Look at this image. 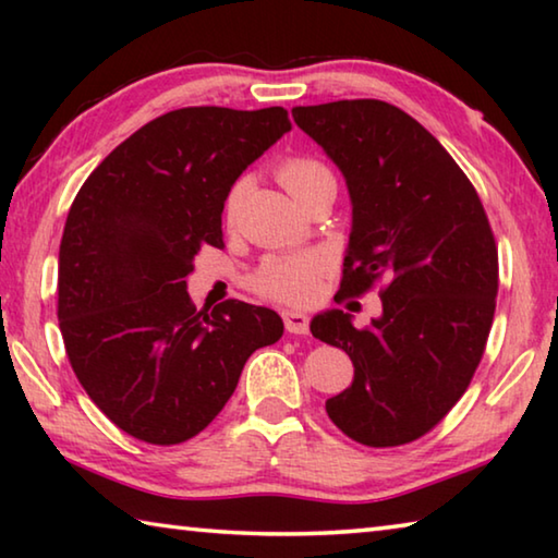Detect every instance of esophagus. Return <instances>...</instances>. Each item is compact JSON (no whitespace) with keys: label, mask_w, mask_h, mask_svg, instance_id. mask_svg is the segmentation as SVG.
I'll use <instances>...</instances> for the list:
<instances>
[{"label":"esophagus","mask_w":558,"mask_h":558,"mask_svg":"<svg viewBox=\"0 0 558 558\" xmlns=\"http://www.w3.org/2000/svg\"><path fill=\"white\" fill-rule=\"evenodd\" d=\"M282 323H286V329L290 335H307L310 332L307 315L295 313V310H288V313H282Z\"/></svg>","instance_id":"1"}]
</instances>
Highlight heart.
Listing matches in <instances>:
<instances>
[{
  "mask_svg": "<svg viewBox=\"0 0 558 558\" xmlns=\"http://www.w3.org/2000/svg\"><path fill=\"white\" fill-rule=\"evenodd\" d=\"M276 174L280 184L288 189L292 199L302 204L307 196L317 194L319 189H337V179L325 162L310 155H295L282 159L278 165ZM241 186L231 189L229 199H226V209L233 214L235 204H239ZM325 270V258L319 253H288V256H270L260 263L256 272L251 276V288L258 292L260 298L276 300V302H305L315 295L319 276Z\"/></svg>",
  "mask_w": 558,
  "mask_h": 558,
  "instance_id": "heart-1",
  "label": "heart"
}]
</instances>
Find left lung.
<instances>
[{"label":"left lung","instance_id":"1","mask_svg":"<svg viewBox=\"0 0 558 558\" xmlns=\"http://www.w3.org/2000/svg\"><path fill=\"white\" fill-rule=\"evenodd\" d=\"M352 196L337 302L381 282V317L356 329L344 310L310 325L344 349L354 381L327 399L335 426L369 448L426 436L472 381L499 286L483 202L446 147L409 112L359 98L292 108Z\"/></svg>","mask_w":558,"mask_h":558}]
</instances>
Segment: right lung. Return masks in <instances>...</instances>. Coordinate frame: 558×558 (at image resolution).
<instances>
[{"label": "right lung", "instance_id": "add662e5", "mask_svg": "<svg viewBox=\"0 0 558 558\" xmlns=\"http://www.w3.org/2000/svg\"><path fill=\"white\" fill-rule=\"evenodd\" d=\"M290 130L286 108H179L120 143L81 186L59 251V327L93 403L128 436L177 446L231 399L243 364L282 337L268 307L186 292L221 248L235 179Z\"/></svg>", "mask_w": 558, "mask_h": 558}]
</instances>
